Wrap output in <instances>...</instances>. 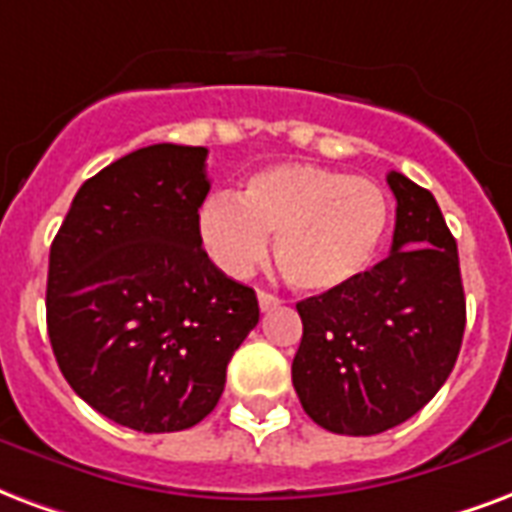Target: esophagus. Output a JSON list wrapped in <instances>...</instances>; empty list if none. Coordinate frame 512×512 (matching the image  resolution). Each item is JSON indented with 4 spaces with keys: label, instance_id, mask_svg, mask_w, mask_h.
I'll list each match as a JSON object with an SVG mask.
<instances>
[{
    "label": "esophagus",
    "instance_id": "obj_1",
    "mask_svg": "<svg viewBox=\"0 0 512 512\" xmlns=\"http://www.w3.org/2000/svg\"><path fill=\"white\" fill-rule=\"evenodd\" d=\"M257 304H260V309H263V312H271V309H276V306L282 304V301H279L274 293H266V290H260V293H257Z\"/></svg>",
    "mask_w": 512,
    "mask_h": 512
}]
</instances>
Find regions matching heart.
Returning a JSON list of instances; mask_svg holds the SVG:
<instances>
[{
  "instance_id": "b5f03b06",
  "label": "heart",
  "mask_w": 512,
  "mask_h": 512,
  "mask_svg": "<svg viewBox=\"0 0 512 512\" xmlns=\"http://www.w3.org/2000/svg\"><path fill=\"white\" fill-rule=\"evenodd\" d=\"M391 225V200L372 179L312 162L257 170L241 195L214 192L198 211V238L227 276H246L268 255L287 285L331 293L363 276Z\"/></svg>"
}]
</instances>
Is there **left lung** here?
Wrapping results in <instances>:
<instances>
[{
  "mask_svg": "<svg viewBox=\"0 0 512 512\" xmlns=\"http://www.w3.org/2000/svg\"><path fill=\"white\" fill-rule=\"evenodd\" d=\"M391 255L350 285L298 301L293 385L309 418L372 437L420 412L456 366L467 301L456 238L429 189L396 170Z\"/></svg>",
  "mask_w": 512,
  "mask_h": 512,
  "instance_id": "obj_1",
  "label": "left lung"
}]
</instances>
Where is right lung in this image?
<instances>
[{
  "label": "right lung",
  "instance_id": "right-lung-1",
  "mask_svg": "<svg viewBox=\"0 0 512 512\" xmlns=\"http://www.w3.org/2000/svg\"><path fill=\"white\" fill-rule=\"evenodd\" d=\"M203 146L154 143L86 181L48 260V336L64 380L119 426L165 434L217 407L260 320L252 287L208 260Z\"/></svg>",
  "mask_w": 512,
  "mask_h": 512
}]
</instances>
